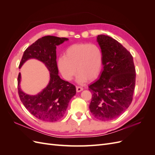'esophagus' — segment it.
<instances>
[{"label": "esophagus", "mask_w": 155, "mask_h": 155, "mask_svg": "<svg viewBox=\"0 0 155 155\" xmlns=\"http://www.w3.org/2000/svg\"><path fill=\"white\" fill-rule=\"evenodd\" d=\"M83 90V88H82V87H76V91H77V92H81V91H82Z\"/></svg>", "instance_id": "obj_1"}]
</instances>
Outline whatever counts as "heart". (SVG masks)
Here are the masks:
<instances>
[{
	"instance_id": "heart-1",
	"label": "heart",
	"mask_w": 155,
	"mask_h": 155,
	"mask_svg": "<svg viewBox=\"0 0 155 155\" xmlns=\"http://www.w3.org/2000/svg\"><path fill=\"white\" fill-rule=\"evenodd\" d=\"M58 65L67 81L72 80L77 71L76 81L82 85L99 76L103 67L102 51L95 44H74L67 48L64 56L58 59Z\"/></svg>"
}]
</instances>
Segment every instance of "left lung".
<instances>
[{"label": "left lung", "instance_id": "1", "mask_svg": "<svg viewBox=\"0 0 155 155\" xmlns=\"http://www.w3.org/2000/svg\"><path fill=\"white\" fill-rule=\"evenodd\" d=\"M97 42L103 53V71L97 81L88 87L92 94L89 109L101 121L118 118L133 100L136 71L133 56L119 42L99 35Z\"/></svg>", "mask_w": 155, "mask_h": 155}]
</instances>
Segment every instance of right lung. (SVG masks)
Instances as JSON below:
<instances>
[{
	"mask_svg": "<svg viewBox=\"0 0 155 155\" xmlns=\"http://www.w3.org/2000/svg\"><path fill=\"white\" fill-rule=\"evenodd\" d=\"M68 38L47 35L37 40L23 54L19 69L28 60L35 59L45 64L50 72V80L45 88L37 94L30 95L21 88V74L18 76V91L22 104L37 118L54 122L63 118L69 101L76 95V87L61 79L56 61V46Z\"/></svg>",
	"mask_w": 155,
	"mask_h": 155,
	"instance_id": "right-lung-1",
	"label": "right lung"
}]
</instances>
